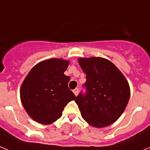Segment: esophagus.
<instances>
[{
  "label": "esophagus",
  "instance_id": "34e87169",
  "mask_svg": "<svg viewBox=\"0 0 150 150\" xmlns=\"http://www.w3.org/2000/svg\"><path fill=\"white\" fill-rule=\"evenodd\" d=\"M73 92L75 94V96H77L78 94H79V88H75L73 90Z\"/></svg>",
  "mask_w": 150,
  "mask_h": 150
}]
</instances>
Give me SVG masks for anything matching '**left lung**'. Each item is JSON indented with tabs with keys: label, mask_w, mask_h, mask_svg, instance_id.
Listing matches in <instances>:
<instances>
[{
	"label": "left lung",
	"mask_w": 150,
	"mask_h": 150,
	"mask_svg": "<svg viewBox=\"0 0 150 150\" xmlns=\"http://www.w3.org/2000/svg\"><path fill=\"white\" fill-rule=\"evenodd\" d=\"M79 65L86 74L82 91L75 98L83 119L101 128L120 117L129 101L130 91L123 74L109 60L100 57L81 58Z\"/></svg>",
	"instance_id": "8db88e82"
}]
</instances>
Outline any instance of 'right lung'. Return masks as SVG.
Wrapping results in <instances>:
<instances>
[{"label": "right lung", "mask_w": 150, "mask_h": 150, "mask_svg": "<svg viewBox=\"0 0 150 150\" xmlns=\"http://www.w3.org/2000/svg\"><path fill=\"white\" fill-rule=\"evenodd\" d=\"M69 62L51 59L33 68L21 88V98L27 114L36 122L50 124L62 117L75 95L69 88V76L64 75Z\"/></svg>", "instance_id": "right-lung-1"}]
</instances>
